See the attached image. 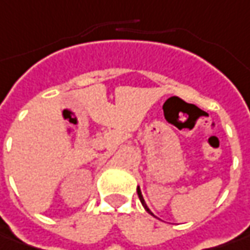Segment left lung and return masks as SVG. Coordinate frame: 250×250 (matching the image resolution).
Masks as SVG:
<instances>
[{
    "mask_svg": "<svg viewBox=\"0 0 250 250\" xmlns=\"http://www.w3.org/2000/svg\"><path fill=\"white\" fill-rule=\"evenodd\" d=\"M137 193H138V197H140V201H141L143 207L146 208V211L149 212L151 215H154V214H152V211H151V210L148 208V206H146V200H144V197H143V193H141V189H140V186H137ZM154 217H155V215H154Z\"/></svg>",
    "mask_w": 250,
    "mask_h": 250,
    "instance_id": "left-lung-1",
    "label": "left lung"
}]
</instances>
